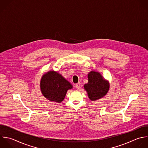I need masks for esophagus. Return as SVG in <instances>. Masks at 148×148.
<instances>
[{"label": "esophagus", "instance_id": "obj_1", "mask_svg": "<svg viewBox=\"0 0 148 148\" xmlns=\"http://www.w3.org/2000/svg\"><path fill=\"white\" fill-rule=\"evenodd\" d=\"M80 84H81V83H80V82H79V83H77V84H76L75 87H76V88L77 90H79V89L80 88Z\"/></svg>", "mask_w": 148, "mask_h": 148}]
</instances>
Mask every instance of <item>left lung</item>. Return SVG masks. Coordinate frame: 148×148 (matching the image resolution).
<instances>
[{
  "label": "left lung",
  "instance_id": "left-lung-1",
  "mask_svg": "<svg viewBox=\"0 0 148 148\" xmlns=\"http://www.w3.org/2000/svg\"><path fill=\"white\" fill-rule=\"evenodd\" d=\"M88 83L84 85L88 97L91 101H96L105 97L108 93L110 84L102 75L94 71L88 73Z\"/></svg>",
  "mask_w": 148,
  "mask_h": 148
}]
</instances>
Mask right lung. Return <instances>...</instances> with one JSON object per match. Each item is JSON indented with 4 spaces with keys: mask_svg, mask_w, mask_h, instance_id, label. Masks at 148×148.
Returning <instances> with one entry per match:
<instances>
[{
    "mask_svg": "<svg viewBox=\"0 0 148 148\" xmlns=\"http://www.w3.org/2000/svg\"><path fill=\"white\" fill-rule=\"evenodd\" d=\"M40 88L46 99L51 102L61 103L64 101L67 91L73 88V86L60 73L49 71L42 76Z\"/></svg>",
    "mask_w": 148,
    "mask_h": 148,
    "instance_id": "obj_1",
    "label": "right lung"
}]
</instances>
